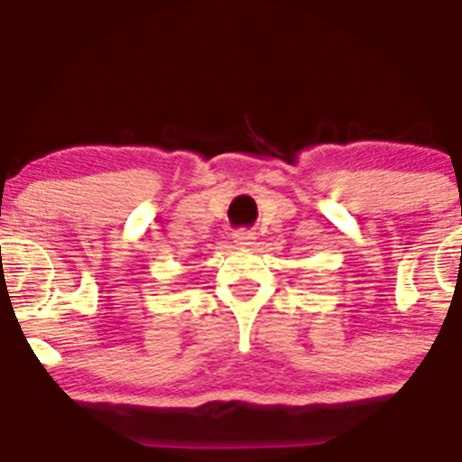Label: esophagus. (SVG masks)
I'll list each match as a JSON object with an SVG mask.
<instances>
[{"mask_svg": "<svg viewBox=\"0 0 462 462\" xmlns=\"http://www.w3.org/2000/svg\"><path fill=\"white\" fill-rule=\"evenodd\" d=\"M231 238H234V243L243 249L252 247V245L256 243V234H254V231H247V228H238V231H234Z\"/></svg>", "mask_w": 462, "mask_h": 462, "instance_id": "1", "label": "esophagus"}]
</instances>
